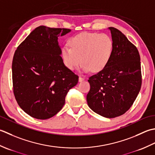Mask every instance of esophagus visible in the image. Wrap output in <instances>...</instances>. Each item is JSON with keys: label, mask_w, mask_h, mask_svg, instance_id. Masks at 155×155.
<instances>
[{"label": "esophagus", "mask_w": 155, "mask_h": 155, "mask_svg": "<svg viewBox=\"0 0 155 155\" xmlns=\"http://www.w3.org/2000/svg\"><path fill=\"white\" fill-rule=\"evenodd\" d=\"M78 81H79V82H81V81H84V79L83 78H81V77H79V79H78Z\"/></svg>", "instance_id": "34e87169"}]
</instances>
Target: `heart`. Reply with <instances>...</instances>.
<instances>
[{
	"label": "heart",
	"mask_w": 155,
	"mask_h": 155,
	"mask_svg": "<svg viewBox=\"0 0 155 155\" xmlns=\"http://www.w3.org/2000/svg\"><path fill=\"white\" fill-rule=\"evenodd\" d=\"M71 48L61 49V58L65 65L73 71L82 63L81 70L88 72L102 71L108 64L113 51V41L106 34L84 32L71 37Z\"/></svg>",
	"instance_id": "obj_1"
}]
</instances>
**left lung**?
<instances>
[{"label": "left lung", "instance_id": "left-lung-1", "mask_svg": "<svg viewBox=\"0 0 155 155\" xmlns=\"http://www.w3.org/2000/svg\"><path fill=\"white\" fill-rule=\"evenodd\" d=\"M113 51L108 64L91 76L87 94L90 108L97 114L112 118L129 110L139 93L142 79L140 58L137 47L114 27H108Z\"/></svg>", "mask_w": 155, "mask_h": 155}]
</instances>
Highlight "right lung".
Returning a JSON list of instances; mask_svg holds the SVG:
<instances>
[{"instance_id": "1", "label": "right lung", "mask_w": 155, "mask_h": 155, "mask_svg": "<svg viewBox=\"0 0 155 155\" xmlns=\"http://www.w3.org/2000/svg\"><path fill=\"white\" fill-rule=\"evenodd\" d=\"M70 29L40 26L17 47L12 64L15 99L31 117L46 120L58 114L65 104L69 90L78 76L66 67L58 37Z\"/></svg>"}]
</instances>
